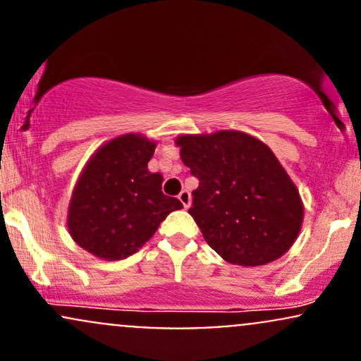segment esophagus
I'll list each match as a JSON object with an SVG mask.
<instances>
[{"label":"esophagus","mask_w":361,"mask_h":361,"mask_svg":"<svg viewBox=\"0 0 361 361\" xmlns=\"http://www.w3.org/2000/svg\"><path fill=\"white\" fill-rule=\"evenodd\" d=\"M178 199H180V202L183 204L185 209H188V206H190V193L187 190H181L180 195H178Z\"/></svg>","instance_id":"1"}]
</instances>
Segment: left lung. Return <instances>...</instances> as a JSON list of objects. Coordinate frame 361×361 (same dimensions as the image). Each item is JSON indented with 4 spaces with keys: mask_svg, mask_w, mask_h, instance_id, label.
<instances>
[{
    "mask_svg": "<svg viewBox=\"0 0 361 361\" xmlns=\"http://www.w3.org/2000/svg\"><path fill=\"white\" fill-rule=\"evenodd\" d=\"M176 145L183 164L199 180L188 212L223 259L261 267L290 249L305 209L270 147L231 130L181 135Z\"/></svg>",
    "mask_w": 361,
    "mask_h": 361,
    "instance_id": "left-lung-1",
    "label": "left lung"
}]
</instances>
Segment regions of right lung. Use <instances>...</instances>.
Wrapping results in <instances>:
<instances>
[{
    "label": "right lung",
    "mask_w": 361,
    "mask_h": 361,
    "mask_svg": "<svg viewBox=\"0 0 361 361\" xmlns=\"http://www.w3.org/2000/svg\"><path fill=\"white\" fill-rule=\"evenodd\" d=\"M154 150L155 142L128 133L91 155L67 212L79 247L100 259H124L150 240L169 212L183 207L162 193V174L149 171Z\"/></svg>",
    "instance_id": "obj_1"
}]
</instances>
